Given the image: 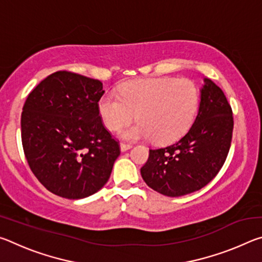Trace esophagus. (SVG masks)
Masks as SVG:
<instances>
[{"label": "esophagus", "instance_id": "34e87169", "mask_svg": "<svg viewBox=\"0 0 262 262\" xmlns=\"http://www.w3.org/2000/svg\"><path fill=\"white\" fill-rule=\"evenodd\" d=\"M132 148V144H128V143H121L120 144V150L122 152L127 151V150H129Z\"/></svg>", "mask_w": 262, "mask_h": 262}]
</instances>
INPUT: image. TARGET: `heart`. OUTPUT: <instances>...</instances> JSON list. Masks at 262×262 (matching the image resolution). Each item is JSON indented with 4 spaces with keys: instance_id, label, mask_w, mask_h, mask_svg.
Masks as SVG:
<instances>
[{
    "instance_id": "heart-1",
    "label": "heart",
    "mask_w": 262,
    "mask_h": 262,
    "mask_svg": "<svg viewBox=\"0 0 262 262\" xmlns=\"http://www.w3.org/2000/svg\"><path fill=\"white\" fill-rule=\"evenodd\" d=\"M200 99V90L190 79H140L122 84L119 95H104L98 111L110 130L120 129L136 117L139 122L120 132L122 139L152 137L154 142L164 144L188 130L196 118Z\"/></svg>"
}]
</instances>
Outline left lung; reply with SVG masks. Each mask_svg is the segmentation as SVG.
<instances>
[{"mask_svg": "<svg viewBox=\"0 0 262 262\" xmlns=\"http://www.w3.org/2000/svg\"><path fill=\"white\" fill-rule=\"evenodd\" d=\"M193 125L176 143L150 149L141 176L150 188L171 198L205 187L215 178L231 145L232 110L223 91L203 78Z\"/></svg>", "mask_w": 262, "mask_h": 262, "instance_id": "8db88e82", "label": "left lung"}]
</instances>
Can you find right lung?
<instances>
[{
    "label": "right lung",
    "instance_id": "add662e5",
    "mask_svg": "<svg viewBox=\"0 0 262 262\" xmlns=\"http://www.w3.org/2000/svg\"><path fill=\"white\" fill-rule=\"evenodd\" d=\"M103 83L56 72L26 98L21 143L31 171L59 196L78 200L104 187L120 155L98 111Z\"/></svg>",
    "mask_w": 262,
    "mask_h": 262
}]
</instances>
